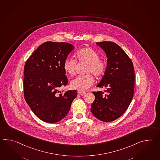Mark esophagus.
<instances>
[{
    "label": "esophagus",
    "mask_w": 160,
    "mask_h": 160,
    "mask_svg": "<svg viewBox=\"0 0 160 160\" xmlns=\"http://www.w3.org/2000/svg\"><path fill=\"white\" fill-rule=\"evenodd\" d=\"M85 93H86L84 92H82V91H78V95H82V96H83V95H85Z\"/></svg>",
    "instance_id": "34e87169"
}]
</instances>
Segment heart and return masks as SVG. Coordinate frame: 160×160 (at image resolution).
<instances>
[{"label":"heart","instance_id":"obj_1","mask_svg":"<svg viewBox=\"0 0 160 160\" xmlns=\"http://www.w3.org/2000/svg\"><path fill=\"white\" fill-rule=\"evenodd\" d=\"M76 58L80 62L87 64L86 73H92L95 76L102 75L106 71V63L105 61L99 58V54L96 50L91 48H85L79 50L76 53ZM76 61L68 57L63 63V69L68 75L75 73ZM94 78L91 75L78 76L71 82L72 88L79 91H85L92 85Z\"/></svg>","mask_w":160,"mask_h":160}]
</instances>
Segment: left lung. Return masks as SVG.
<instances>
[{
  "instance_id": "obj_1",
  "label": "left lung",
  "mask_w": 160,
  "mask_h": 160,
  "mask_svg": "<svg viewBox=\"0 0 160 160\" xmlns=\"http://www.w3.org/2000/svg\"><path fill=\"white\" fill-rule=\"evenodd\" d=\"M106 54L107 68L97 87L106 88L93 92L95 99L91 110L100 121L110 122L121 117L132 102L135 75L132 60L117 43L110 41L96 43Z\"/></svg>"
}]
</instances>
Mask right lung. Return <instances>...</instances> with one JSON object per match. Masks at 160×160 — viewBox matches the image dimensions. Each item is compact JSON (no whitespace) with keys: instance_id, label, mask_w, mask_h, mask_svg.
Here are the masks:
<instances>
[{"instance_id":"right-lung-1","label":"right lung","mask_w":160,"mask_h":160,"mask_svg":"<svg viewBox=\"0 0 160 160\" xmlns=\"http://www.w3.org/2000/svg\"><path fill=\"white\" fill-rule=\"evenodd\" d=\"M74 49L68 43L46 42L25 64V99L34 114L43 122L53 123L62 119L78 95L76 90L59 91L68 82L63 69L64 60Z\"/></svg>"}]
</instances>
